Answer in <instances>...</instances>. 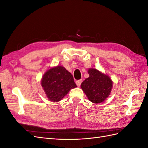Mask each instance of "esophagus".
I'll return each mask as SVG.
<instances>
[{
  "label": "esophagus",
  "mask_w": 148,
  "mask_h": 148,
  "mask_svg": "<svg viewBox=\"0 0 148 148\" xmlns=\"http://www.w3.org/2000/svg\"><path fill=\"white\" fill-rule=\"evenodd\" d=\"M82 82V79H79V80H77V82H76V84H77V85L78 86H79L80 85H81V83Z\"/></svg>",
  "instance_id": "34e87169"
}]
</instances>
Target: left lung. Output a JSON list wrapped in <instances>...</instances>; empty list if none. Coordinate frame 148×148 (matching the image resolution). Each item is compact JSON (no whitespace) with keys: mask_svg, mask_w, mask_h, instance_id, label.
<instances>
[{"mask_svg":"<svg viewBox=\"0 0 148 148\" xmlns=\"http://www.w3.org/2000/svg\"><path fill=\"white\" fill-rule=\"evenodd\" d=\"M89 77L81 84V88L91 102L98 104L104 102L110 95L112 81L108 75L95 69L88 71Z\"/></svg>","mask_w":148,"mask_h":148,"instance_id":"8db88e82","label":"left lung"}]
</instances>
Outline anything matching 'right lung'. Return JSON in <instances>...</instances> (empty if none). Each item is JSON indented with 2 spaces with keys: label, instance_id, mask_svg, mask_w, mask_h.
Masks as SVG:
<instances>
[{
  "label": "right lung",
  "instance_id": "obj_1",
  "mask_svg": "<svg viewBox=\"0 0 148 148\" xmlns=\"http://www.w3.org/2000/svg\"><path fill=\"white\" fill-rule=\"evenodd\" d=\"M41 86L48 99L52 102L60 101L71 89L77 87L73 75L62 66L49 69L42 78Z\"/></svg>",
  "mask_w": 148,
  "mask_h": 148
}]
</instances>
